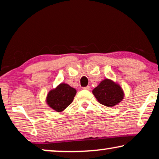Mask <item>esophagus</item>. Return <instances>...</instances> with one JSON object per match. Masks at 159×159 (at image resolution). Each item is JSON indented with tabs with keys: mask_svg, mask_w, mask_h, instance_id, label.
Returning <instances> with one entry per match:
<instances>
[{
	"mask_svg": "<svg viewBox=\"0 0 159 159\" xmlns=\"http://www.w3.org/2000/svg\"><path fill=\"white\" fill-rule=\"evenodd\" d=\"M83 90H90V86H88V87H85V88H83Z\"/></svg>",
	"mask_w": 159,
	"mask_h": 159,
	"instance_id": "34e87169",
	"label": "esophagus"
}]
</instances>
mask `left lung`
<instances>
[{
	"label": "left lung",
	"instance_id": "left-lung-1",
	"mask_svg": "<svg viewBox=\"0 0 159 159\" xmlns=\"http://www.w3.org/2000/svg\"><path fill=\"white\" fill-rule=\"evenodd\" d=\"M92 93L100 103L109 108L117 105L125 98V92L120 84L108 78L102 80Z\"/></svg>",
	"mask_w": 159,
	"mask_h": 159
}]
</instances>
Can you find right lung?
Returning <instances> with one entry per match:
<instances>
[{
	"label": "right lung",
	"mask_w": 159,
	"mask_h": 159,
	"mask_svg": "<svg viewBox=\"0 0 159 159\" xmlns=\"http://www.w3.org/2000/svg\"><path fill=\"white\" fill-rule=\"evenodd\" d=\"M77 90L68 84L61 82L52 89L47 95V105L56 112H62L73 101Z\"/></svg>",
	"instance_id": "obj_1"
}]
</instances>
